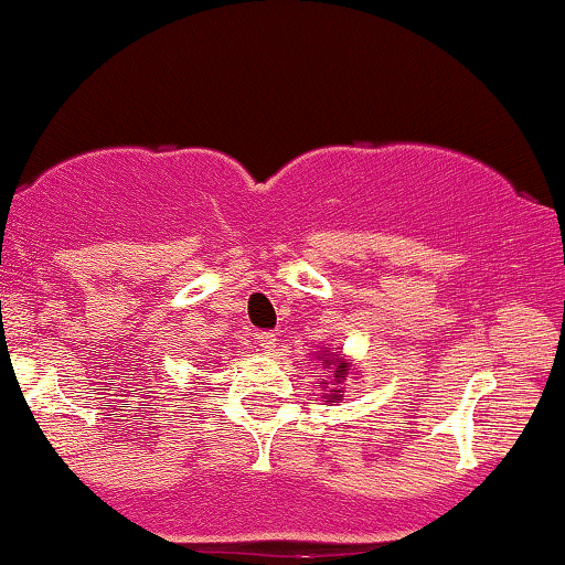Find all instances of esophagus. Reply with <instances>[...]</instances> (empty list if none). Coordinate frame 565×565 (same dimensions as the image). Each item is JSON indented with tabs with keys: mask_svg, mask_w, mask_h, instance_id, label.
<instances>
[{
	"mask_svg": "<svg viewBox=\"0 0 565 565\" xmlns=\"http://www.w3.org/2000/svg\"><path fill=\"white\" fill-rule=\"evenodd\" d=\"M257 343H260L263 353H267V355H273L277 350V338L273 335V332H260V335H257Z\"/></svg>",
	"mask_w": 565,
	"mask_h": 565,
	"instance_id": "34e87169",
	"label": "esophagus"
}]
</instances>
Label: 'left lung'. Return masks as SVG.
I'll use <instances>...</instances> for the list:
<instances>
[{"label":"left lung","mask_w":565,"mask_h":565,"mask_svg":"<svg viewBox=\"0 0 565 565\" xmlns=\"http://www.w3.org/2000/svg\"><path fill=\"white\" fill-rule=\"evenodd\" d=\"M312 358L318 360V363H322V370H328L330 377L328 381H322L320 377V387L326 393H322V403L326 405H335L345 397V381L350 373H355V365L350 363V360L340 353H332V348H322L318 350V353H312Z\"/></svg>","instance_id":"obj_1"}]
</instances>
